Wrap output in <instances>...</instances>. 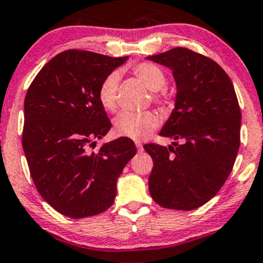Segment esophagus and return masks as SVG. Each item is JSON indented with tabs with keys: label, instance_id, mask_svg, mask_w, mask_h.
Masks as SVG:
<instances>
[{
	"label": "esophagus",
	"instance_id": "34e87169",
	"mask_svg": "<svg viewBox=\"0 0 263 263\" xmlns=\"http://www.w3.org/2000/svg\"><path fill=\"white\" fill-rule=\"evenodd\" d=\"M137 148H138V151L144 150V148H142V145L140 144V142H137Z\"/></svg>",
	"mask_w": 263,
	"mask_h": 263
}]
</instances>
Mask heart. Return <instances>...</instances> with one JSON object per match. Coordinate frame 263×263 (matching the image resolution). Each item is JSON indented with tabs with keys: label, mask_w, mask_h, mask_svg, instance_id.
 <instances>
[{
	"label": "heart",
	"mask_w": 263,
	"mask_h": 263,
	"mask_svg": "<svg viewBox=\"0 0 263 263\" xmlns=\"http://www.w3.org/2000/svg\"><path fill=\"white\" fill-rule=\"evenodd\" d=\"M134 73L152 91H160L166 85V76L160 67L152 63H139L134 67ZM119 73L112 72L102 80L99 89V100L107 111H115L117 107V93H118ZM155 99L161 101V96L156 93ZM160 118L156 113L146 112H122L116 118V133L121 137L133 140H142L150 137L151 133L157 128Z\"/></svg>",
	"instance_id": "heart-1"
}]
</instances>
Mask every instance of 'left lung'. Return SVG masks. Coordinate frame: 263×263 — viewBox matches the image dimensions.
<instances>
[{"instance_id":"1","label":"left lung","mask_w":263,"mask_h":263,"mask_svg":"<svg viewBox=\"0 0 263 263\" xmlns=\"http://www.w3.org/2000/svg\"><path fill=\"white\" fill-rule=\"evenodd\" d=\"M170 68L174 108L160 135L183 140L177 147L147 144L154 160L148 190L164 209L191 211L221 190L240 146L241 113L234 86L219 64L189 48L146 57Z\"/></svg>"}]
</instances>
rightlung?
<instances>
[{
	"mask_svg": "<svg viewBox=\"0 0 263 263\" xmlns=\"http://www.w3.org/2000/svg\"><path fill=\"white\" fill-rule=\"evenodd\" d=\"M126 60L64 51L42 67L25 96L23 150L31 178L42 199L70 218L109 209L117 180L137 154L122 138L90 150L111 129L100 85Z\"/></svg>",
	"mask_w": 263,
	"mask_h": 263,
	"instance_id": "right-lung-1",
	"label": "right lung"
}]
</instances>
